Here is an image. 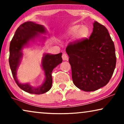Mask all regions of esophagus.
Returning <instances> with one entry per match:
<instances>
[{
	"mask_svg": "<svg viewBox=\"0 0 124 124\" xmlns=\"http://www.w3.org/2000/svg\"><path fill=\"white\" fill-rule=\"evenodd\" d=\"M62 59L64 61L68 60V55H67V54H62Z\"/></svg>",
	"mask_w": 124,
	"mask_h": 124,
	"instance_id": "34e87169",
	"label": "esophagus"
}]
</instances>
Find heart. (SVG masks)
I'll use <instances>...</instances> for the list:
<instances>
[{
	"mask_svg": "<svg viewBox=\"0 0 124 124\" xmlns=\"http://www.w3.org/2000/svg\"><path fill=\"white\" fill-rule=\"evenodd\" d=\"M90 29L86 25H74L69 27L62 34V37H68L73 35L72 40L74 43H79L85 39L89 36Z\"/></svg>",
	"mask_w": 124,
	"mask_h": 124,
	"instance_id": "1",
	"label": "heart"
}]
</instances>
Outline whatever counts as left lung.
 Wrapping results in <instances>:
<instances>
[{
	"mask_svg": "<svg viewBox=\"0 0 124 124\" xmlns=\"http://www.w3.org/2000/svg\"><path fill=\"white\" fill-rule=\"evenodd\" d=\"M66 52L76 87L88 92L108 84L116 67V57L114 43L104 26L95 21L89 39L70 43Z\"/></svg>",
	"mask_w": 124,
	"mask_h": 124,
	"instance_id": "8db88e82",
	"label": "left lung"
}]
</instances>
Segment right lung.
Wrapping results in <instances>:
<instances>
[{"instance_id": "obj_1", "label": "right lung", "mask_w": 124, "mask_h": 124, "mask_svg": "<svg viewBox=\"0 0 124 124\" xmlns=\"http://www.w3.org/2000/svg\"><path fill=\"white\" fill-rule=\"evenodd\" d=\"M46 28L43 25L35 22L28 21L17 28L9 46V63L15 81L20 89L30 94H42L51 89L52 85V72L62 62V53L43 54L41 60V67L45 74V80L41 85L33 86L29 83H21L18 81L17 71L23 57V50L36 44L43 46L47 37L41 34H47Z\"/></svg>"}]
</instances>
